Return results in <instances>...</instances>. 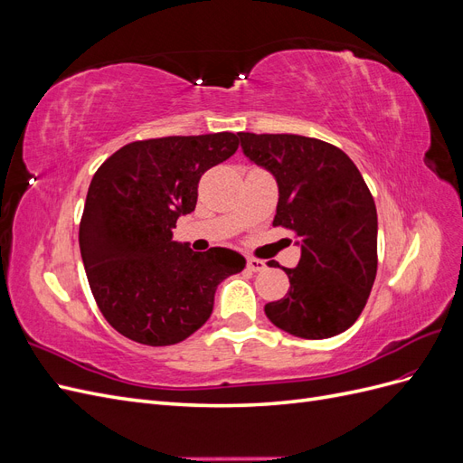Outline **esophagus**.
I'll return each instance as SVG.
<instances>
[{"label": "esophagus", "mask_w": 463, "mask_h": 463, "mask_svg": "<svg viewBox=\"0 0 463 463\" xmlns=\"http://www.w3.org/2000/svg\"><path fill=\"white\" fill-rule=\"evenodd\" d=\"M247 269L250 272H262L266 269V262L260 260V259H255V257H249L247 259Z\"/></svg>", "instance_id": "1"}]
</instances>
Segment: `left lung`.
I'll list each match as a JSON object with an SVG mask.
<instances>
[{
    "label": "left lung",
    "instance_id": "8db88e82",
    "mask_svg": "<svg viewBox=\"0 0 463 463\" xmlns=\"http://www.w3.org/2000/svg\"><path fill=\"white\" fill-rule=\"evenodd\" d=\"M245 156L278 184L272 226L299 237L301 259L288 296L264 305L272 325L325 340L354 325L376 276V206L344 150L301 135L237 133ZM269 266H278L270 260Z\"/></svg>",
    "mask_w": 463,
    "mask_h": 463
}]
</instances>
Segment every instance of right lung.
<instances>
[{"label":"right lung","instance_id":"obj_1","mask_svg":"<svg viewBox=\"0 0 463 463\" xmlns=\"http://www.w3.org/2000/svg\"><path fill=\"white\" fill-rule=\"evenodd\" d=\"M237 146L228 131L148 138L98 167L80 218V257L98 309L125 338L184 342L213 315L222 279L245 269L237 250L194 253L172 233L194 210L201 175Z\"/></svg>","mask_w":463,"mask_h":463}]
</instances>
